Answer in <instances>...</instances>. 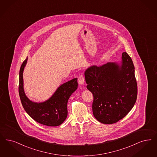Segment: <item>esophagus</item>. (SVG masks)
Instances as JSON below:
<instances>
[{"mask_svg":"<svg viewBox=\"0 0 157 157\" xmlns=\"http://www.w3.org/2000/svg\"><path fill=\"white\" fill-rule=\"evenodd\" d=\"M78 82L79 83V85H82L84 84L85 83V78H84V76L82 74H81L79 78H78Z\"/></svg>","mask_w":157,"mask_h":157,"instance_id":"1","label":"esophagus"}]
</instances>
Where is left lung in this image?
I'll return each mask as SVG.
<instances>
[{"instance_id":"obj_1","label":"left lung","mask_w":157,"mask_h":157,"mask_svg":"<svg viewBox=\"0 0 157 157\" xmlns=\"http://www.w3.org/2000/svg\"><path fill=\"white\" fill-rule=\"evenodd\" d=\"M86 88L94 95V117L103 124L122 119L134 106L137 97L134 66L126 52L120 64L107 63L91 66L85 72Z\"/></svg>"}]
</instances>
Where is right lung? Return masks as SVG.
Returning a JSON list of instances; mask_svg holds the SVG:
<instances>
[{"instance_id":"obj_1","label":"right lung","mask_w":157,"mask_h":157,"mask_svg":"<svg viewBox=\"0 0 157 157\" xmlns=\"http://www.w3.org/2000/svg\"><path fill=\"white\" fill-rule=\"evenodd\" d=\"M27 61V58L21 64L19 72V96L23 108L33 119L41 124L54 127L61 124L68 115L69 97L78 88L77 78L61 85L47 101L33 102L26 96L23 88V73Z\"/></svg>"}]
</instances>
